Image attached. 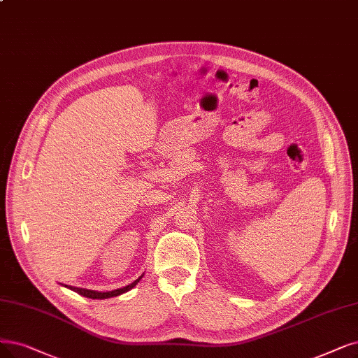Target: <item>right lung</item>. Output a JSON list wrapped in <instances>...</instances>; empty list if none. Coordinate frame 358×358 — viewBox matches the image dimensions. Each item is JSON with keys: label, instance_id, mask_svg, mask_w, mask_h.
I'll return each mask as SVG.
<instances>
[{"label": "right lung", "instance_id": "obj_1", "mask_svg": "<svg viewBox=\"0 0 358 358\" xmlns=\"http://www.w3.org/2000/svg\"><path fill=\"white\" fill-rule=\"evenodd\" d=\"M142 276H144V275H141L135 282H132L131 285H127V287H123V288H119V289H114V291H107V292H99V291L85 289V288H76V287H67V285H64V287L69 288V289H71V291L78 292V294L82 295V296L92 298V299H106V298L117 296V295H122V294H124V292H127V291H131L134 287H136V283L142 279Z\"/></svg>", "mask_w": 358, "mask_h": 358}]
</instances>
